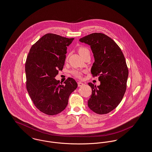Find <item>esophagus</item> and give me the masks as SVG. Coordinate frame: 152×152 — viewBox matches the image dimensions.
Listing matches in <instances>:
<instances>
[{
  "mask_svg": "<svg viewBox=\"0 0 152 152\" xmlns=\"http://www.w3.org/2000/svg\"><path fill=\"white\" fill-rule=\"evenodd\" d=\"M77 84H78V87H81L83 85H84V83L81 82H78Z\"/></svg>",
  "mask_w": 152,
  "mask_h": 152,
  "instance_id": "1",
  "label": "esophagus"
}]
</instances>
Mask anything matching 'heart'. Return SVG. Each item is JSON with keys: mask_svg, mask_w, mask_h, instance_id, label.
<instances>
[{"mask_svg": "<svg viewBox=\"0 0 152 152\" xmlns=\"http://www.w3.org/2000/svg\"><path fill=\"white\" fill-rule=\"evenodd\" d=\"M78 51H79V54H80V56L83 57L86 53L89 52V50L86 47H80L78 48ZM71 73L74 76H75L77 78H80L82 76V73L80 70L73 69L71 71Z\"/></svg>", "mask_w": 152, "mask_h": 152, "instance_id": "obj_1", "label": "heart"}]
</instances>
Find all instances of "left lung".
Segmentation results:
<instances>
[{
	"instance_id": "1",
	"label": "left lung",
	"mask_w": 152,
	"mask_h": 152,
	"mask_svg": "<svg viewBox=\"0 0 152 152\" xmlns=\"http://www.w3.org/2000/svg\"><path fill=\"white\" fill-rule=\"evenodd\" d=\"M79 41L90 46L95 59L91 72L101 82L97 87L88 83L92 94L88 106L97 114H107L120 103L126 91L129 69L125 57L116 42L104 34L93 33Z\"/></svg>"
}]
</instances>
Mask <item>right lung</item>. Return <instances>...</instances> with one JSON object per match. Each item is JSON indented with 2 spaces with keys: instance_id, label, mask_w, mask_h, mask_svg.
Masks as SVG:
<instances>
[{
  "instance_id": "1",
  "label": "right lung",
  "mask_w": 152,
  "mask_h": 152,
  "mask_svg": "<svg viewBox=\"0 0 152 152\" xmlns=\"http://www.w3.org/2000/svg\"><path fill=\"white\" fill-rule=\"evenodd\" d=\"M74 38L54 34L43 36L31 48L25 63L26 89L35 106L47 115L63 111L77 84L68 77L64 84L55 77L63 69L67 47Z\"/></svg>"
}]
</instances>
